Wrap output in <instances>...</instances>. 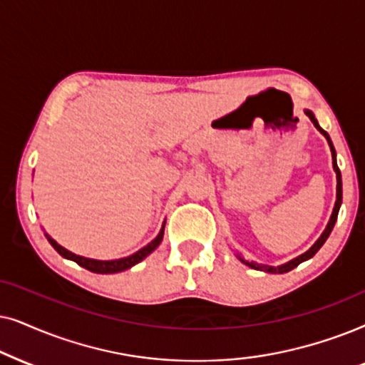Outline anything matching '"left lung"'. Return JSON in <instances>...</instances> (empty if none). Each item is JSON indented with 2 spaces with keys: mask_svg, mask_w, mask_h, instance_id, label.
Masks as SVG:
<instances>
[{
  "mask_svg": "<svg viewBox=\"0 0 365 365\" xmlns=\"http://www.w3.org/2000/svg\"><path fill=\"white\" fill-rule=\"evenodd\" d=\"M304 111H305V115H307L309 118H310V121H312L315 128H317L319 132L324 135L325 140H327V143H329V147H330V153H332V167H334L335 177H337V193H335L334 210H332V215H330V218H329L327 227H325V230L322 232V235L319 237L317 242H315V244H314L312 247H310V249H309L307 252H304L302 255L295 257V259L289 260V262H285V264L277 265V267H274V265H265V264H257V262H249V260L242 259L240 255H237V259H239L244 265L250 267V269H254V270L267 272V274H285V272H290L292 269H295V267H297L299 264H302V262L309 260V259H312V257H314L315 254H317V252L320 250V247H322V245L325 244V240L329 239L330 232H332V228H334V225H335V222H337L339 210H341V205H342V177H341V170H339V167H337V153H335V148H334V145H332V140H330L329 133L325 132V130L320 128L319 121H317V118H315V115L312 113V111H310V110H304Z\"/></svg>",
  "mask_w": 365,
  "mask_h": 365,
  "instance_id": "8db88e82",
  "label": "left lung"
}]
</instances>
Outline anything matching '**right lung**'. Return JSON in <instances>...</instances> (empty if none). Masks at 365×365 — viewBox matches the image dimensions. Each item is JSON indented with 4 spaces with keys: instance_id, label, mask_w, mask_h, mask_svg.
I'll return each instance as SVG.
<instances>
[{
    "instance_id": "obj_1",
    "label": "right lung",
    "mask_w": 365,
    "mask_h": 365,
    "mask_svg": "<svg viewBox=\"0 0 365 365\" xmlns=\"http://www.w3.org/2000/svg\"><path fill=\"white\" fill-rule=\"evenodd\" d=\"M165 223H167V220L162 223V228H160L158 235L155 237V239L150 242L148 245H145L143 249H140L138 252H135V254H132V255L123 257V259H116V260H96V259H88V257H83V255H76V254H73V252L66 250L65 247H61L56 240H53L48 233H45V235H46L48 242H50L51 247L58 252V254H60L61 257H65V259H68V260L76 262V264L83 267V269L95 272V274H118V272L132 269L133 265H137L138 262H142L145 257H148L160 244H162L163 233H165Z\"/></svg>"
}]
</instances>
